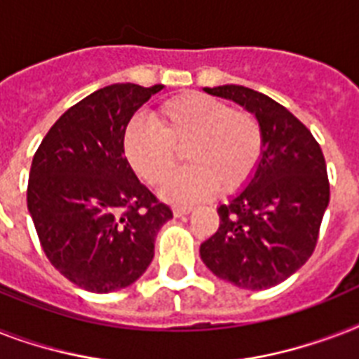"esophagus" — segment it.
Wrapping results in <instances>:
<instances>
[{"label":"esophagus","mask_w":359,"mask_h":359,"mask_svg":"<svg viewBox=\"0 0 359 359\" xmlns=\"http://www.w3.org/2000/svg\"><path fill=\"white\" fill-rule=\"evenodd\" d=\"M190 212H191L190 207H175L173 208L175 218H180V216H186V214H190Z\"/></svg>","instance_id":"esophagus-1"}]
</instances>
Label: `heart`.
I'll return each mask as SVG.
<instances>
[{
    "label": "heart",
    "mask_w": 359,
    "mask_h": 359,
    "mask_svg": "<svg viewBox=\"0 0 359 359\" xmlns=\"http://www.w3.org/2000/svg\"><path fill=\"white\" fill-rule=\"evenodd\" d=\"M154 124L130 121L124 128V156L135 175L158 184L182 150L186 168L168 177L160 196L169 203H194L219 194H235L255 175L264 151L262 126L255 115L203 93H182L160 104Z\"/></svg>",
    "instance_id": "heart-1"
}]
</instances>
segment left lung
<instances>
[{"mask_svg":"<svg viewBox=\"0 0 359 359\" xmlns=\"http://www.w3.org/2000/svg\"><path fill=\"white\" fill-rule=\"evenodd\" d=\"M203 91L255 115L264 151L244 190L218 207V231L199 253L219 279L240 289H270L304 266L317 245L330 203L324 154L306 124L266 95L244 86Z\"/></svg>","mask_w":359,"mask_h":359,"instance_id":"1","label":"left lung"}]
</instances>
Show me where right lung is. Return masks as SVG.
<instances>
[{
  "label": "right lung",
  "mask_w": 359,
  "mask_h": 359,
  "mask_svg": "<svg viewBox=\"0 0 359 359\" xmlns=\"http://www.w3.org/2000/svg\"><path fill=\"white\" fill-rule=\"evenodd\" d=\"M163 86L114 83L67 109L36 149L27 208L48 261L81 289L114 292L140 278L173 212L124 158L132 115Z\"/></svg>",
  "instance_id": "right-lung-1"
}]
</instances>
